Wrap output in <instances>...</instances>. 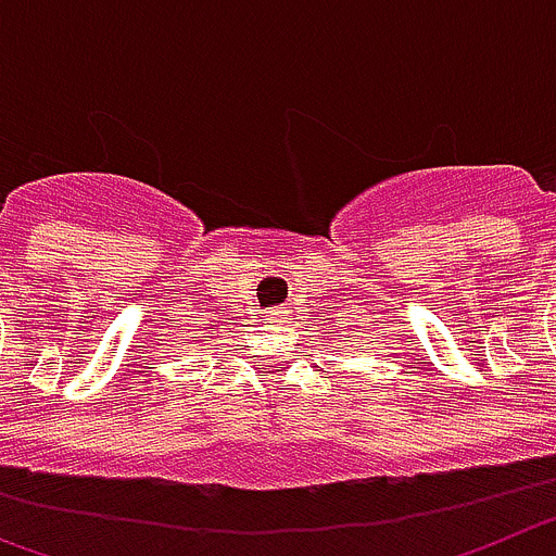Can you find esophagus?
I'll return each mask as SVG.
<instances>
[{
	"instance_id": "34e87169",
	"label": "esophagus",
	"mask_w": 556,
	"mask_h": 556,
	"mask_svg": "<svg viewBox=\"0 0 556 556\" xmlns=\"http://www.w3.org/2000/svg\"><path fill=\"white\" fill-rule=\"evenodd\" d=\"M277 316H279V311H274V313H271V318H277Z\"/></svg>"
}]
</instances>
